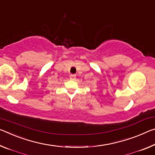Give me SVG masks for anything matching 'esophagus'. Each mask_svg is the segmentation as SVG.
I'll return each mask as SVG.
<instances>
[{
    "label": "esophagus",
    "instance_id": "obj_1",
    "mask_svg": "<svg viewBox=\"0 0 155 155\" xmlns=\"http://www.w3.org/2000/svg\"><path fill=\"white\" fill-rule=\"evenodd\" d=\"M70 78L71 80H72V81L75 80L76 79V75L75 74H71L70 76Z\"/></svg>",
    "mask_w": 155,
    "mask_h": 155
}]
</instances>
